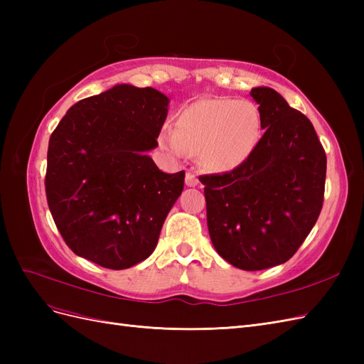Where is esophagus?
Returning a JSON list of instances; mask_svg holds the SVG:
<instances>
[{
    "instance_id": "esophagus-1",
    "label": "esophagus",
    "mask_w": 364,
    "mask_h": 364,
    "mask_svg": "<svg viewBox=\"0 0 364 364\" xmlns=\"http://www.w3.org/2000/svg\"><path fill=\"white\" fill-rule=\"evenodd\" d=\"M185 183H186V186H196L197 183H199V179H197L196 173H193V171L186 173V176H185Z\"/></svg>"
}]
</instances>
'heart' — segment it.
<instances>
[{
	"label": "heart",
	"mask_w": 364,
	"mask_h": 364,
	"mask_svg": "<svg viewBox=\"0 0 364 364\" xmlns=\"http://www.w3.org/2000/svg\"><path fill=\"white\" fill-rule=\"evenodd\" d=\"M259 138L257 105L232 98H203L183 107L176 118V129H162L159 142L178 158L197 151L206 171L229 173L252 156Z\"/></svg>",
	"instance_id": "heart-1"
}]
</instances>
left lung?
Wrapping results in <instances>:
<instances>
[{"label":"left lung","instance_id":"1","mask_svg":"<svg viewBox=\"0 0 364 364\" xmlns=\"http://www.w3.org/2000/svg\"><path fill=\"white\" fill-rule=\"evenodd\" d=\"M261 136L241 167L203 176L208 230L218 255L241 270L289 261L323 205L326 155L304 114L272 87H253Z\"/></svg>","mask_w":364,"mask_h":364}]
</instances>
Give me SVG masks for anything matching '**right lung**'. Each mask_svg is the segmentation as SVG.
I'll use <instances>...</instances> for the list:
<instances>
[{
  "label": "right lung",
  "instance_id": "right-lung-1",
  "mask_svg": "<svg viewBox=\"0 0 364 364\" xmlns=\"http://www.w3.org/2000/svg\"><path fill=\"white\" fill-rule=\"evenodd\" d=\"M168 103L155 87L121 83L71 106L54 129L46 193L75 255L123 270L155 250L185 179L147 155L158 147Z\"/></svg>",
  "mask_w": 364,
  "mask_h": 364
}]
</instances>
